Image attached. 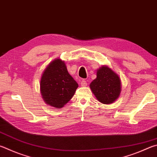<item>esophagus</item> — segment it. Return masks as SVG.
Masks as SVG:
<instances>
[{"instance_id":"1","label":"esophagus","mask_w":157,"mask_h":157,"mask_svg":"<svg viewBox=\"0 0 157 157\" xmlns=\"http://www.w3.org/2000/svg\"><path fill=\"white\" fill-rule=\"evenodd\" d=\"M80 84L82 86H86L87 85V82L86 80H84V79H83V80H82L81 82H80Z\"/></svg>"}]
</instances>
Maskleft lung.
Segmentation results:
<instances>
[{
    "label": "left lung",
    "instance_id": "8db88e82",
    "mask_svg": "<svg viewBox=\"0 0 157 157\" xmlns=\"http://www.w3.org/2000/svg\"><path fill=\"white\" fill-rule=\"evenodd\" d=\"M90 88L99 101L109 104L120 95L121 81L110 68L103 66L98 71L97 78L91 82Z\"/></svg>",
    "mask_w": 157,
    "mask_h": 157
}]
</instances>
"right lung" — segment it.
<instances>
[{
    "label": "right lung",
    "mask_w": 157,
    "mask_h": 157,
    "mask_svg": "<svg viewBox=\"0 0 157 157\" xmlns=\"http://www.w3.org/2000/svg\"><path fill=\"white\" fill-rule=\"evenodd\" d=\"M78 84L61 59H56L44 70L40 80V91L45 103L57 108L64 106L75 94Z\"/></svg>",
    "instance_id": "obj_1"
}]
</instances>
